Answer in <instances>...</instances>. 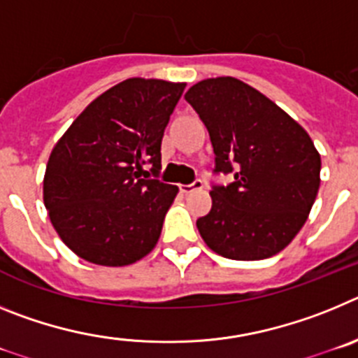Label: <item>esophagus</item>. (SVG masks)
<instances>
[{"mask_svg": "<svg viewBox=\"0 0 358 358\" xmlns=\"http://www.w3.org/2000/svg\"><path fill=\"white\" fill-rule=\"evenodd\" d=\"M202 186H204V182L201 181V179H195L192 185H182L181 186V192L182 194H194V192H197V189H202Z\"/></svg>", "mask_w": 358, "mask_h": 358, "instance_id": "obj_1", "label": "esophagus"}]
</instances>
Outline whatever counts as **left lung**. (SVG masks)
I'll use <instances>...</instances> for the list:
<instances>
[{
    "label": "left lung",
    "instance_id": "obj_1",
    "mask_svg": "<svg viewBox=\"0 0 358 358\" xmlns=\"http://www.w3.org/2000/svg\"><path fill=\"white\" fill-rule=\"evenodd\" d=\"M186 102L210 132L215 172L211 211L197 220L208 248L229 260H264L289 245L321 185V156L308 132L271 98L235 77L192 85Z\"/></svg>",
    "mask_w": 358,
    "mask_h": 358
}]
</instances>
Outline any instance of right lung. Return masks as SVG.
<instances>
[{"label":"right lung","instance_id":"obj_1","mask_svg":"<svg viewBox=\"0 0 358 358\" xmlns=\"http://www.w3.org/2000/svg\"><path fill=\"white\" fill-rule=\"evenodd\" d=\"M185 82L127 78L94 98L50 154L43 201L82 260L125 267L159 240L179 188L141 177L161 169V141ZM150 176V173H148Z\"/></svg>","mask_w":358,"mask_h":358}]
</instances>
